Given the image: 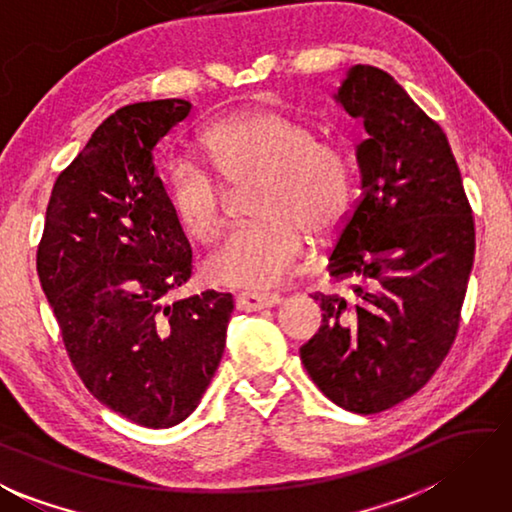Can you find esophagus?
<instances>
[{
	"label": "esophagus",
	"instance_id": "obj_1",
	"mask_svg": "<svg viewBox=\"0 0 512 512\" xmlns=\"http://www.w3.org/2000/svg\"><path fill=\"white\" fill-rule=\"evenodd\" d=\"M280 304V297L277 295H268V293H239L235 297V306L239 311H262V309H271V306Z\"/></svg>",
	"mask_w": 512,
	"mask_h": 512
}]
</instances>
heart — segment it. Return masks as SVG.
Segmentation results:
<instances>
[{"label":"heart","instance_id":"1","mask_svg":"<svg viewBox=\"0 0 512 512\" xmlns=\"http://www.w3.org/2000/svg\"><path fill=\"white\" fill-rule=\"evenodd\" d=\"M206 150L232 188L257 185L250 217L208 257L210 282L264 291L300 262L304 237H336L353 206V167L336 145L318 143L309 125L275 109H257L212 125ZM167 203L181 230L210 244L224 226L226 192L199 165L179 161L167 172Z\"/></svg>","mask_w":512,"mask_h":512}]
</instances>
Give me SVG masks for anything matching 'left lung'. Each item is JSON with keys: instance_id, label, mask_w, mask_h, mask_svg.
Segmentation results:
<instances>
[{"instance_id": "8db88e82", "label": "left lung", "mask_w": 512, "mask_h": 512, "mask_svg": "<svg viewBox=\"0 0 512 512\" xmlns=\"http://www.w3.org/2000/svg\"><path fill=\"white\" fill-rule=\"evenodd\" d=\"M336 100L369 138L327 268L358 284L351 297L313 293L322 324L300 358L329 401L378 414L414 396L457 338L475 219L443 129L389 73L356 64Z\"/></svg>"}]
</instances>
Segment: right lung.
Returning a JSON list of instances; mask_svg holds the SVG:
<instances>
[{
  "instance_id": "1",
  "label": "right lung",
  "mask_w": 512,
  "mask_h": 512,
  "mask_svg": "<svg viewBox=\"0 0 512 512\" xmlns=\"http://www.w3.org/2000/svg\"><path fill=\"white\" fill-rule=\"evenodd\" d=\"M181 98L111 114L55 179L37 275L85 387L143 427H172L201 401L224 356L230 293L167 302L192 248L154 174L152 150L190 114Z\"/></svg>"
}]
</instances>
